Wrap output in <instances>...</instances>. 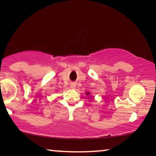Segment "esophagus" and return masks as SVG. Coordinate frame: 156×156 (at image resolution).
Returning <instances> with one entry per match:
<instances>
[{
    "label": "esophagus",
    "instance_id": "34e87169",
    "mask_svg": "<svg viewBox=\"0 0 156 156\" xmlns=\"http://www.w3.org/2000/svg\"><path fill=\"white\" fill-rule=\"evenodd\" d=\"M71 88H72L73 89H76V84L74 83H71Z\"/></svg>",
    "mask_w": 156,
    "mask_h": 156
}]
</instances>
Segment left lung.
Segmentation results:
<instances>
[{
  "label": "left lung",
  "mask_w": 156,
  "mask_h": 156,
  "mask_svg": "<svg viewBox=\"0 0 156 156\" xmlns=\"http://www.w3.org/2000/svg\"><path fill=\"white\" fill-rule=\"evenodd\" d=\"M86 94H87V96L90 95V92H86ZM91 98H93V96H92H92H91Z\"/></svg>",
  "instance_id": "left-lung-1"
}]
</instances>
